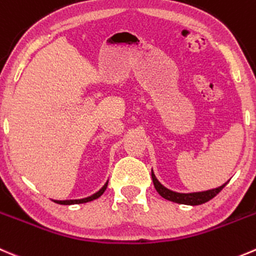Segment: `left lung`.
I'll use <instances>...</instances> for the list:
<instances>
[{"label":"left lung","instance_id":"8db88e82","mask_svg":"<svg viewBox=\"0 0 256 256\" xmlns=\"http://www.w3.org/2000/svg\"><path fill=\"white\" fill-rule=\"evenodd\" d=\"M151 178H152L154 186H155L156 191L158 194L166 200H170L172 202H178V204H185V205H202L204 202H208L209 200H212V198L216 196L220 191L225 188L228 182H225L224 185L219 186L216 188H212V190L206 191H200V192H188V194H182V192H176V191L168 190L165 186L161 185L160 181L156 178L155 174L151 171Z\"/></svg>","mask_w":256,"mask_h":256}]
</instances>
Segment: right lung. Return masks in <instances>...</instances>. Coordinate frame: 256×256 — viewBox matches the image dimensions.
Wrapping results in <instances>:
<instances>
[{
  "mask_svg": "<svg viewBox=\"0 0 256 256\" xmlns=\"http://www.w3.org/2000/svg\"><path fill=\"white\" fill-rule=\"evenodd\" d=\"M106 188H108V182L105 184V185L102 186V188H100V190L98 191V192H95L94 195H91V196L88 198H85V199H78V200H54V202H57V204L60 205H74V204H84V202H92V200L98 199V198H100L101 195L105 192Z\"/></svg>",
  "mask_w": 256,
  "mask_h": 256,
  "instance_id": "add662e5",
  "label": "right lung"
}]
</instances>
